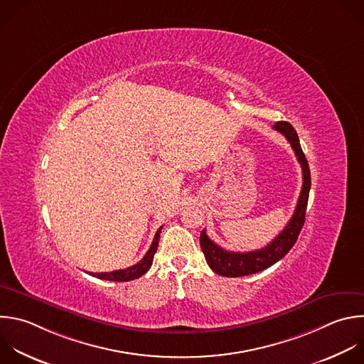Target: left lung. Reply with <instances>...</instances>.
Wrapping results in <instances>:
<instances>
[{"mask_svg": "<svg viewBox=\"0 0 364 364\" xmlns=\"http://www.w3.org/2000/svg\"><path fill=\"white\" fill-rule=\"evenodd\" d=\"M273 129L282 133L287 139V141L294 150V154L303 171V187H301V193H300L294 214L287 223V225L283 228V231L272 241L270 245H267L264 249L247 252V253L224 250L223 247L217 246L214 241H211L205 234V230H203L200 234L201 250L204 253L205 262L210 266V269L220 276L241 277V276L255 274L269 269L291 250L303 228L304 218H306V207H307L309 193L311 186L309 163L301 150L299 136L290 123H287V121H277V123L273 126Z\"/></svg>", "mask_w": 364, "mask_h": 364, "instance_id": "left-lung-1", "label": "left lung"}]
</instances>
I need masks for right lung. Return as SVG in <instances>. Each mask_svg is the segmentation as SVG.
<instances>
[{"mask_svg": "<svg viewBox=\"0 0 364 364\" xmlns=\"http://www.w3.org/2000/svg\"><path fill=\"white\" fill-rule=\"evenodd\" d=\"M161 228L163 227H160L157 230L153 243H151V247L149 249V252L146 253L143 260L139 262L137 264H134L132 267H127V269H123V270L109 272V273H88V274L92 276V277H97V279H101V280H109V282H130V280H136V279L141 277L143 274H146L149 272V269L153 264V259H154V255H156L157 247H159V238H160Z\"/></svg>", "mask_w": 364, "mask_h": 364, "instance_id": "right-lung-1", "label": "right lung"}]
</instances>
